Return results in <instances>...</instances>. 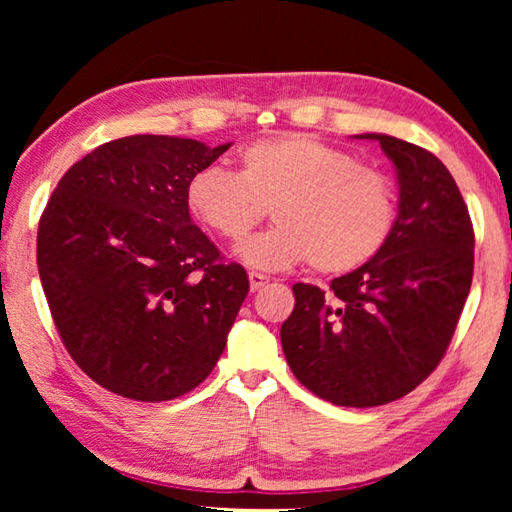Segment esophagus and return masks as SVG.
Segmentation results:
<instances>
[{
	"label": "esophagus",
	"mask_w": 512,
	"mask_h": 512,
	"mask_svg": "<svg viewBox=\"0 0 512 512\" xmlns=\"http://www.w3.org/2000/svg\"><path fill=\"white\" fill-rule=\"evenodd\" d=\"M248 280H250V291H259V289H264L266 287V284H268V277L266 275H262V273H250L248 275Z\"/></svg>",
	"instance_id": "esophagus-1"
}]
</instances>
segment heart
Listing matches in <instances>:
<instances>
[{"mask_svg": "<svg viewBox=\"0 0 512 512\" xmlns=\"http://www.w3.org/2000/svg\"><path fill=\"white\" fill-rule=\"evenodd\" d=\"M194 219L223 241H244L271 207L275 228L246 241L239 257L259 271L311 264L343 275L370 264L391 239L400 198L386 173L309 133L246 146L239 173L196 171L187 183Z\"/></svg>", "mask_w": 512, "mask_h": 512, "instance_id": "b5f03b06", "label": "heart"}]
</instances>
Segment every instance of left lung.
Masks as SVG:
<instances>
[{"label": "left lung", "instance_id": "1", "mask_svg": "<svg viewBox=\"0 0 512 512\" xmlns=\"http://www.w3.org/2000/svg\"><path fill=\"white\" fill-rule=\"evenodd\" d=\"M393 160L400 210L384 250L329 293L293 284L280 329L293 375L336 406L388 404L445 357L474 273V230L452 173L422 146L366 133Z\"/></svg>", "mask_w": 512, "mask_h": 512}]
</instances>
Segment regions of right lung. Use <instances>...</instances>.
I'll return each instance as SVG.
<instances>
[{
	"instance_id": "obj_1",
	"label": "right lung",
	"mask_w": 512,
	"mask_h": 512,
	"mask_svg": "<svg viewBox=\"0 0 512 512\" xmlns=\"http://www.w3.org/2000/svg\"><path fill=\"white\" fill-rule=\"evenodd\" d=\"M228 149L169 135L106 142L69 167L40 216L51 318L110 393L167 402L221 357L250 284L192 223L187 183Z\"/></svg>"
}]
</instances>
